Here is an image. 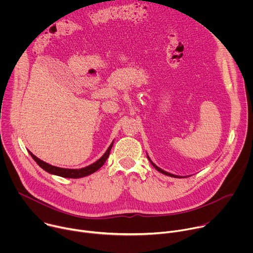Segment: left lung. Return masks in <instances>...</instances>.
Returning a JSON list of instances; mask_svg holds the SVG:
<instances>
[{
    "mask_svg": "<svg viewBox=\"0 0 253 253\" xmlns=\"http://www.w3.org/2000/svg\"><path fill=\"white\" fill-rule=\"evenodd\" d=\"M148 157V156H147ZM148 159H149V161L151 162V164L154 166V168L155 169H157L159 172H161V173H163V174H165V175H167V176H171V177H176V178H181V177H179V176H177V175H173V174H171V173H168V172H166V171H164V170H162L161 168H159V167H157L151 160H150V158L148 157Z\"/></svg>",
    "mask_w": 253,
    "mask_h": 253,
    "instance_id": "obj_1",
    "label": "left lung"
}]
</instances>
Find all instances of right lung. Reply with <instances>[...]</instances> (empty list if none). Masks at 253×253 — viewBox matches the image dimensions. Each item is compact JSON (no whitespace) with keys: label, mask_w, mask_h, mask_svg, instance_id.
<instances>
[{"label":"right lung","mask_w":253,"mask_h":253,"mask_svg":"<svg viewBox=\"0 0 253 253\" xmlns=\"http://www.w3.org/2000/svg\"><path fill=\"white\" fill-rule=\"evenodd\" d=\"M112 146H113V143H111V145L109 146V148L107 149L105 154L99 160H97L93 164H91V165H89L85 168H81V169H66V168L56 167V166L50 165V164L42 161L38 157H36L32 152L29 151V153L32 156V158L36 161V163H37L41 168H43L45 171H47L51 174L58 175V176H61V177H65V178H81V177H85L87 175H90V174L96 172L98 169H100L104 165L107 158L109 157Z\"/></svg>","instance_id":"right-lung-1"}]
</instances>
